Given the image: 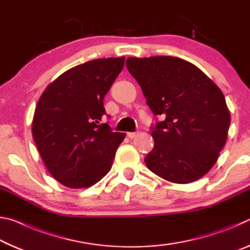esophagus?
I'll list each match as a JSON object with an SVG mask.
<instances>
[{
    "label": "esophagus",
    "instance_id": "obj_1",
    "mask_svg": "<svg viewBox=\"0 0 250 250\" xmlns=\"http://www.w3.org/2000/svg\"><path fill=\"white\" fill-rule=\"evenodd\" d=\"M126 135H128L130 139H133L138 135V131H135V132H128V133H126Z\"/></svg>",
    "mask_w": 250,
    "mask_h": 250
}]
</instances>
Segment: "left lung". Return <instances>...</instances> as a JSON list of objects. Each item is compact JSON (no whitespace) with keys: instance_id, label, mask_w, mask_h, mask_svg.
I'll return each mask as SVG.
<instances>
[{"instance_id":"obj_1","label":"left lung","mask_w":250,"mask_h":250,"mask_svg":"<svg viewBox=\"0 0 250 250\" xmlns=\"http://www.w3.org/2000/svg\"><path fill=\"white\" fill-rule=\"evenodd\" d=\"M126 68L140 84L154 116L149 170L173 183H191L216 163L230 113L222 90L195 65L172 56L129 57Z\"/></svg>"}]
</instances>
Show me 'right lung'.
Segmentation results:
<instances>
[{
  "mask_svg": "<svg viewBox=\"0 0 250 250\" xmlns=\"http://www.w3.org/2000/svg\"><path fill=\"white\" fill-rule=\"evenodd\" d=\"M125 59H94L70 68L48 84L37 103L34 141L50 174L67 188H89L111 168L125 133L100 121L104 95Z\"/></svg>",
  "mask_w": 250,
  "mask_h": 250,
  "instance_id": "1",
  "label": "right lung"
}]
</instances>
